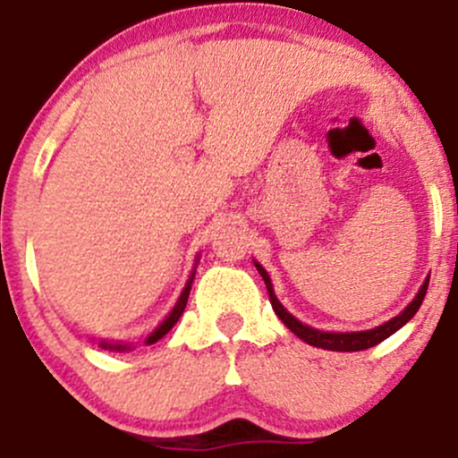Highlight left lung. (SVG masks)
Instances as JSON below:
<instances>
[{
  "mask_svg": "<svg viewBox=\"0 0 458 458\" xmlns=\"http://www.w3.org/2000/svg\"><path fill=\"white\" fill-rule=\"evenodd\" d=\"M256 269L262 276V280L267 284V291H269V301L273 310H276V314L280 317V320L284 325H286L288 329L293 331V334L299 335V338L303 340V343L312 344V346H318V349H327V351H364V349H370V346L383 343L386 338H390L394 331H398L403 327L404 323H409V320L413 318V314L418 312V308L422 306L424 301V295H427V288H428V277L424 280L422 288L418 291V295L411 303H409L407 308L403 310L398 317H394L392 320H387V323L379 325V327L375 329H368V331H351V334H334V331H320V329H314V327H308V325H303L301 320H297L293 317L291 312H288L286 308L282 306L280 301H277L276 293H273V284H271V277L269 273L262 269V265L254 260Z\"/></svg>",
  "mask_w": 458,
  "mask_h": 458,
  "instance_id": "left-lung-1",
  "label": "left lung"
}]
</instances>
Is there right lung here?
Segmentation results:
<instances>
[{"label": "right lung", "mask_w": 458, "mask_h": 458, "mask_svg": "<svg viewBox=\"0 0 458 458\" xmlns=\"http://www.w3.org/2000/svg\"><path fill=\"white\" fill-rule=\"evenodd\" d=\"M193 276H196V269L191 271V276H189V280H187V284H185V288H182V293H181V297H178V301H176V306L172 308V312L167 314L165 317V320H163V323L159 325V327H157L155 331H152V334L148 335V338H146V344H155L157 340H161L163 335L167 334V331H170L172 327H174L176 325V320L181 318V314L185 312V306H187V299H189V291H191V284H193ZM101 346L103 349H114V351H124V349H129L127 344H118V343H101Z\"/></svg>", "instance_id": "add662e5"}]
</instances>
